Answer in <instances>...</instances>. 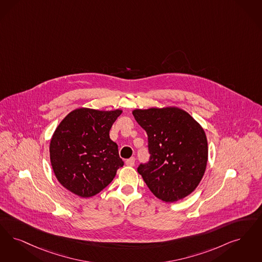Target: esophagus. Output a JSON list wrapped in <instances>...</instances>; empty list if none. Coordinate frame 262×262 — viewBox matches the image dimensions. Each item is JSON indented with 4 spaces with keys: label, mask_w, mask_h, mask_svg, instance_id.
<instances>
[{
    "label": "esophagus",
    "mask_w": 262,
    "mask_h": 262,
    "mask_svg": "<svg viewBox=\"0 0 262 262\" xmlns=\"http://www.w3.org/2000/svg\"><path fill=\"white\" fill-rule=\"evenodd\" d=\"M135 163H136V158L135 157L129 158L126 161V165L128 167H134Z\"/></svg>",
    "instance_id": "obj_1"
}]
</instances>
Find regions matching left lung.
<instances>
[{"instance_id":"8db88e82","label":"left lung","mask_w":262,"mask_h":262,"mask_svg":"<svg viewBox=\"0 0 262 262\" xmlns=\"http://www.w3.org/2000/svg\"><path fill=\"white\" fill-rule=\"evenodd\" d=\"M133 115L148 136L150 159L137 168L148 188L168 203L190 195L207 168L208 141L203 127L178 107L136 109Z\"/></svg>"}]
</instances>
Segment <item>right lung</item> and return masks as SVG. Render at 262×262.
Instances as JSON below:
<instances>
[{
  "label": "right lung",
  "mask_w": 262,
  "mask_h": 262,
  "mask_svg": "<svg viewBox=\"0 0 262 262\" xmlns=\"http://www.w3.org/2000/svg\"><path fill=\"white\" fill-rule=\"evenodd\" d=\"M122 110L79 108L66 116L53 133L50 158L63 187L82 198L96 195L124 166L109 132Z\"/></svg>",
  "instance_id": "1"
}]
</instances>
